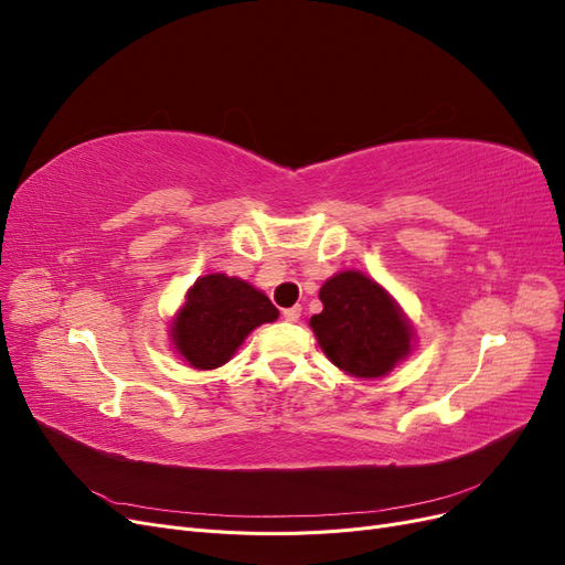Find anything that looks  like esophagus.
Returning a JSON list of instances; mask_svg holds the SVG:
<instances>
[{"label":"esophagus","instance_id":"obj_1","mask_svg":"<svg viewBox=\"0 0 565 565\" xmlns=\"http://www.w3.org/2000/svg\"><path fill=\"white\" fill-rule=\"evenodd\" d=\"M282 318H285L287 322H297V320L301 318V306H292V309H285V311H282Z\"/></svg>","mask_w":565,"mask_h":565}]
</instances>
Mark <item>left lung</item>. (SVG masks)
Returning <instances> with one entry per match:
<instances>
[{"mask_svg":"<svg viewBox=\"0 0 565 565\" xmlns=\"http://www.w3.org/2000/svg\"><path fill=\"white\" fill-rule=\"evenodd\" d=\"M309 320L322 353L358 380H380L415 349L413 322L386 289L361 270H339L320 287Z\"/></svg>","mask_w":565,"mask_h":565,"instance_id":"left-lung-1","label":"left lung"}]
</instances>
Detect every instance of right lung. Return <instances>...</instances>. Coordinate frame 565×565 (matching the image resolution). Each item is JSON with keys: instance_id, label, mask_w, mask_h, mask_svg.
Returning <instances> with one entry per match:
<instances>
[{"instance_id": "1", "label": "right lung", "mask_w": 565, "mask_h": 565, "mask_svg": "<svg viewBox=\"0 0 565 565\" xmlns=\"http://www.w3.org/2000/svg\"><path fill=\"white\" fill-rule=\"evenodd\" d=\"M278 309L254 285L226 273L200 276L169 322V341L195 370L226 365L252 330L278 320Z\"/></svg>"}]
</instances>
